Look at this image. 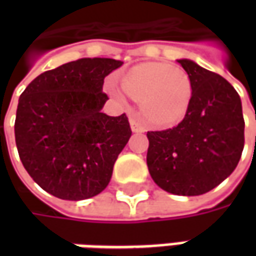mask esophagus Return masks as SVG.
Masks as SVG:
<instances>
[{"label": "esophagus", "mask_w": 256, "mask_h": 256, "mask_svg": "<svg viewBox=\"0 0 256 256\" xmlns=\"http://www.w3.org/2000/svg\"><path fill=\"white\" fill-rule=\"evenodd\" d=\"M130 126H132V130H133L134 133H142V132H145L144 126L134 116H130Z\"/></svg>", "instance_id": "obj_1"}]
</instances>
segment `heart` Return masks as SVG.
Instances as JSON below:
<instances>
[{"label":"heart","mask_w":256,"mask_h":256,"mask_svg":"<svg viewBox=\"0 0 256 256\" xmlns=\"http://www.w3.org/2000/svg\"><path fill=\"white\" fill-rule=\"evenodd\" d=\"M124 92L142 102L145 118L158 126H170L182 120L192 101V84L181 68L168 64L146 63L134 67L122 79ZM114 96L120 97L115 86Z\"/></svg>","instance_id":"1"}]
</instances>
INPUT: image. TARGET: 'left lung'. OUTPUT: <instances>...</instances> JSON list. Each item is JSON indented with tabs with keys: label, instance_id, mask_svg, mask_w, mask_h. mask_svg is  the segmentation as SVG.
Listing matches in <instances>:
<instances>
[{
	"label": "left lung",
	"instance_id": "8db88e82",
	"mask_svg": "<svg viewBox=\"0 0 256 256\" xmlns=\"http://www.w3.org/2000/svg\"><path fill=\"white\" fill-rule=\"evenodd\" d=\"M192 84V101L176 128L148 132L146 164L158 186L198 196L230 176L244 148L242 100L218 74L192 60H178Z\"/></svg>",
	"mask_w": 256,
	"mask_h": 256
}]
</instances>
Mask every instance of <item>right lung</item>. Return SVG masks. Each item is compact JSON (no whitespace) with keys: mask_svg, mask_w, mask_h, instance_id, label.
<instances>
[{"mask_svg":"<svg viewBox=\"0 0 256 256\" xmlns=\"http://www.w3.org/2000/svg\"><path fill=\"white\" fill-rule=\"evenodd\" d=\"M123 64L79 58L38 75L19 98L14 138L20 160L44 190L63 200L106 188L132 136L126 114L108 116L104 78Z\"/></svg>","mask_w":256,"mask_h":256,"instance_id":"right-lung-1","label":"right lung"}]
</instances>
